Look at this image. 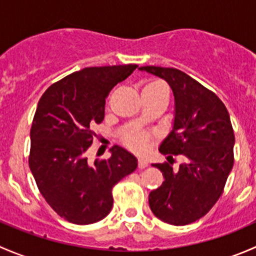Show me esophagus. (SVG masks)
<instances>
[{
	"label": "esophagus",
	"instance_id": "1",
	"mask_svg": "<svg viewBox=\"0 0 256 256\" xmlns=\"http://www.w3.org/2000/svg\"><path fill=\"white\" fill-rule=\"evenodd\" d=\"M147 166H148V162H147V160H144V158L138 160V168L144 170V168H146Z\"/></svg>",
	"mask_w": 256,
	"mask_h": 256
}]
</instances>
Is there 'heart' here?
<instances>
[{"label":"heart","mask_w":256,"mask_h":256,"mask_svg":"<svg viewBox=\"0 0 256 256\" xmlns=\"http://www.w3.org/2000/svg\"><path fill=\"white\" fill-rule=\"evenodd\" d=\"M154 84V82H152ZM151 85V84H148ZM125 144L136 154H144L151 144V135L141 131H131L125 136Z\"/></svg>","instance_id":"heart-1"}]
</instances>
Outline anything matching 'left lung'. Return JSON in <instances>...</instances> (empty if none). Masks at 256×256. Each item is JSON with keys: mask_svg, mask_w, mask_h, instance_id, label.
<instances>
[{"mask_svg": "<svg viewBox=\"0 0 256 256\" xmlns=\"http://www.w3.org/2000/svg\"><path fill=\"white\" fill-rule=\"evenodd\" d=\"M138 69L171 86L174 125L160 151L182 156L178 170L168 164H152L161 170L164 180L150 193V208L164 223L186 226L206 216L223 193L234 164L230 118L213 92L183 72L154 66Z\"/></svg>", "mask_w": 256, "mask_h": 256, "instance_id": "8db88e82", "label": "left lung"}]
</instances>
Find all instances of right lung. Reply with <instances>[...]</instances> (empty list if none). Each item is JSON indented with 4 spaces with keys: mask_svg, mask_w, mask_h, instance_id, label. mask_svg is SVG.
Returning <instances> with one entry per match:
<instances>
[{
    "mask_svg": "<svg viewBox=\"0 0 256 256\" xmlns=\"http://www.w3.org/2000/svg\"><path fill=\"white\" fill-rule=\"evenodd\" d=\"M136 64L90 66L46 90L30 128V168L40 193L62 218L92 224L112 208V187L138 168V158L114 146L108 160L89 164L92 128L105 116V99Z\"/></svg>",
    "mask_w": 256,
    "mask_h": 256,
    "instance_id": "1",
    "label": "right lung"
}]
</instances>
